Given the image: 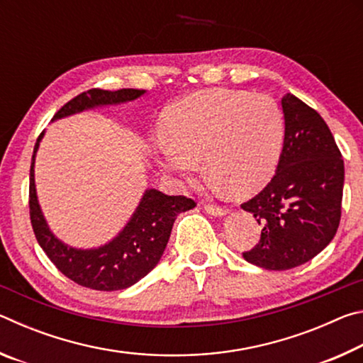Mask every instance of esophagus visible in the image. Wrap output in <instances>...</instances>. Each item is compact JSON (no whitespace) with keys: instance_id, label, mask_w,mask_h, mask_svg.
Listing matches in <instances>:
<instances>
[{"instance_id":"obj_1","label":"esophagus","mask_w":363,"mask_h":363,"mask_svg":"<svg viewBox=\"0 0 363 363\" xmlns=\"http://www.w3.org/2000/svg\"><path fill=\"white\" fill-rule=\"evenodd\" d=\"M205 211L208 214H211V216H218V218H223V216H225V214H229V211H227L225 208L213 206V205H205Z\"/></svg>"}]
</instances>
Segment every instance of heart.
I'll return each mask as SVG.
<instances>
[{"instance_id":"heart-1","label":"heart","mask_w":363,"mask_h":363,"mask_svg":"<svg viewBox=\"0 0 363 363\" xmlns=\"http://www.w3.org/2000/svg\"><path fill=\"white\" fill-rule=\"evenodd\" d=\"M284 131V115L272 97L205 89L164 108L163 140L152 144V155L160 169L182 182L194 179L201 160L218 189L250 195L277 168Z\"/></svg>"}]
</instances>
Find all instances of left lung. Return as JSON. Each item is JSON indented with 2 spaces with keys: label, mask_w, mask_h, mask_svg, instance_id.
<instances>
[{
  "label": "left lung",
  "mask_w": 363,
  "mask_h": 363,
  "mask_svg": "<svg viewBox=\"0 0 363 363\" xmlns=\"http://www.w3.org/2000/svg\"><path fill=\"white\" fill-rule=\"evenodd\" d=\"M284 150L266 187L243 203L261 224V240L245 261L288 270L311 261L333 240L341 219L344 162L333 134L296 96L281 99Z\"/></svg>",
  "instance_id": "left-lung-1"
}]
</instances>
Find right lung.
Here are the masks:
<instances>
[{
  "instance_id": "add662e5",
  "label": "right lung",
  "mask_w": 363,
  "mask_h": 363,
  "mask_svg": "<svg viewBox=\"0 0 363 363\" xmlns=\"http://www.w3.org/2000/svg\"><path fill=\"white\" fill-rule=\"evenodd\" d=\"M145 89L104 91L89 89L67 102L52 121L82 113L84 110L133 102ZM45 131L36 140L30 167V219L40 247L65 277L75 284L99 291L125 290L144 279L162 259L177 214L195 208V201L182 195H167L157 189H145L139 205L125 227L107 243L96 248H75L54 235L36 195L35 158Z\"/></svg>"
}]
</instances>
